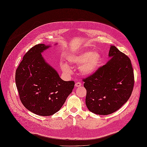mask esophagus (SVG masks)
<instances>
[{
  "label": "esophagus",
  "mask_w": 147,
  "mask_h": 147,
  "mask_svg": "<svg viewBox=\"0 0 147 147\" xmlns=\"http://www.w3.org/2000/svg\"><path fill=\"white\" fill-rule=\"evenodd\" d=\"M75 85H76V87H80V86H82V84L80 82H77L75 84Z\"/></svg>",
  "instance_id": "obj_1"
}]
</instances>
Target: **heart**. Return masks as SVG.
<instances>
[{
    "label": "heart",
    "mask_w": 147,
    "mask_h": 147,
    "mask_svg": "<svg viewBox=\"0 0 147 147\" xmlns=\"http://www.w3.org/2000/svg\"><path fill=\"white\" fill-rule=\"evenodd\" d=\"M67 60L72 65H80V73L84 76H89L98 70L102 61V56L98 51L92 52L89 49H84L70 55L68 57ZM61 67L65 73L71 72V68L67 63H61Z\"/></svg>",
    "instance_id": "obj_1"
}]
</instances>
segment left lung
Instances as JSON below:
<instances>
[{
  "instance_id": "obj_1",
  "label": "left lung",
  "mask_w": 147,
  "mask_h": 147,
  "mask_svg": "<svg viewBox=\"0 0 147 147\" xmlns=\"http://www.w3.org/2000/svg\"><path fill=\"white\" fill-rule=\"evenodd\" d=\"M110 59L96 71L84 79L86 105L90 111L107 115L118 110L133 91L134 73L130 59L111 46Z\"/></svg>"
}]
</instances>
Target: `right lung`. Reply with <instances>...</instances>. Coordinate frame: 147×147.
<instances>
[{"mask_svg":"<svg viewBox=\"0 0 147 147\" xmlns=\"http://www.w3.org/2000/svg\"><path fill=\"white\" fill-rule=\"evenodd\" d=\"M51 46L36 45L24 55L15 73L16 85L22 104L35 114L48 116L58 111L74 86L64 81L47 63L41 53Z\"/></svg>","mask_w":147,"mask_h":147,"instance_id":"obj_1","label":"right lung"}]
</instances>
